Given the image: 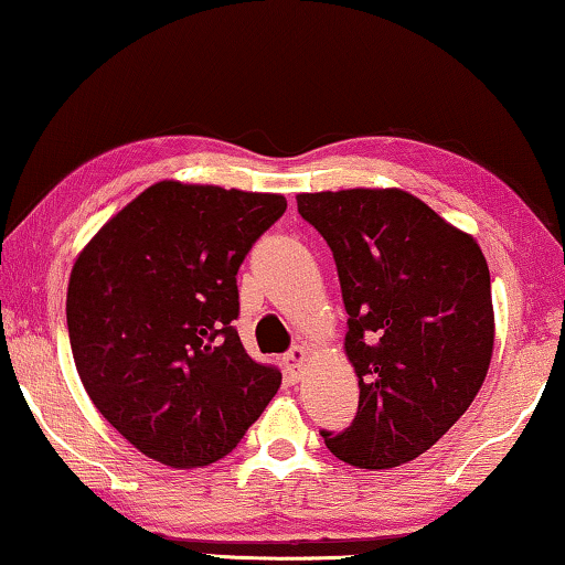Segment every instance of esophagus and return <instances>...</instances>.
Segmentation results:
<instances>
[{
	"label": "esophagus",
	"mask_w": 565,
	"mask_h": 565,
	"mask_svg": "<svg viewBox=\"0 0 565 565\" xmlns=\"http://www.w3.org/2000/svg\"><path fill=\"white\" fill-rule=\"evenodd\" d=\"M309 360V350L305 348V344H297V348H291L289 352L284 355V365H286V373H289L291 381H299L301 370H305Z\"/></svg>",
	"instance_id": "34e87169"
}]
</instances>
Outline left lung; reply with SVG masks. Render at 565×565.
<instances>
[{
  "mask_svg": "<svg viewBox=\"0 0 565 565\" xmlns=\"http://www.w3.org/2000/svg\"><path fill=\"white\" fill-rule=\"evenodd\" d=\"M297 205L332 248L360 385L355 420L322 431L327 449L360 469L406 465L465 416L490 370L487 258L398 188L301 192Z\"/></svg>",
  "mask_w": 565,
  "mask_h": 565,
  "instance_id": "obj_1",
  "label": "left lung"
}]
</instances>
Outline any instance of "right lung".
Instances as JSON below:
<instances>
[{
    "instance_id": "obj_1",
    "label": "right lung",
    "mask_w": 565,
    "mask_h": 565,
    "mask_svg": "<svg viewBox=\"0 0 565 565\" xmlns=\"http://www.w3.org/2000/svg\"><path fill=\"white\" fill-rule=\"evenodd\" d=\"M286 198L162 180L75 258L67 334L88 398L126 441L172 469L241 444L281 385L243 350L235 274Z\"/></svg>"
}]
</instances>
